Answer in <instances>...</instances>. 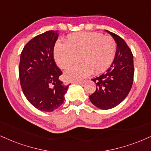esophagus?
Returning <instances> with one entry per match:
<instances>
[{"label": "esophagus", "mask_w": 151, "mask_h": 151, "mask_svg": "<svg viewBox=\"0 0 151 151\" xmlns=\"http://www.w3.org/2000/svg\"><path fill=\"white\" fill-rule=\"evenodd\" d=\"M73 83H77V84H79V85H82V84H84L85 83V81H76V82H73Z\"/></svg>", "instance_id": "obj_1"}]
</instances>
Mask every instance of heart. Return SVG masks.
Here are the masks:
<instances>
[{"label": "heart", "mask_w": 151, "mask_h": 151, "mask_svg": "<svg viewBox=\"0 0 151 151\" xmlns=\"http://www.w3.org/2000/svg\"><path fill=\"white\" fill-rule=\"evenodd\" d=\"M116 53V42L110 36L97 32H80L68 35L66 43L57 42L54 58L61 68H68L76 62L81 63L64 73V78L76 82L91 74H100L113 63Z\"/></svg>", "instance_id": "b5f03b06"}]
</instances>
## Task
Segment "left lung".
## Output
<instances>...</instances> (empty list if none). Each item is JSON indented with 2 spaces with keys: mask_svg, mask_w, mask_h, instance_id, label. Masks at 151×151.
<instances>
[{
  "mask_svg": "<svg viewBox=\"0 0 151 151\" xmlns=\"http://www.w3.org/2000/svg\"><path fill=\"white\" fill-rule=\"evenodd\" d=\"M116 42V53L106 73L92 79L96 91L89 96L93 105L107 110L120 104L129 94L134 79L133 55L125 41L118 35L106 30Z\"/></svg>",
  "mask_w": 151,
  "mask_h": 151,
  "instance_id": "obj_1",
  "label": "left lung"
}]
</instances>
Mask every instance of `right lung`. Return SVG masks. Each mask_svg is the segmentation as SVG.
Returning <instances> with one entry per match:
<instances>
[{
    "instance_id": "add662e5",
    "label": "right lung",
    "mask_w": 151,
    "mask_h": 151,
    "mask_svg": "<svg viewBox=\"0 0 151 151\" xmlns=\"http://www.w3.org/2000/svg\"><path fill=\"white\" fill-rule=\"evenodd\" d=\"M58 37L57 31L38 35L24 46L20 56L19 74L22 91L33 106L45 112H52L62 105L69 86L59 79L62 72L54 59Z\"/></svg>"
}]
</instances>
